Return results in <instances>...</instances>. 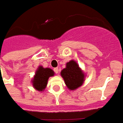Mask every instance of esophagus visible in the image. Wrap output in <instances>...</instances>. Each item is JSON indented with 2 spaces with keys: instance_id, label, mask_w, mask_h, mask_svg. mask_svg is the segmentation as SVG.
I'll return each mask as SVG.
<instances>
[{
  "instance_id": "obj_1",
  "label": "esophagus",
  "mask_w": 123,
  "mask_h": 123,
  "mask_svg": "<svg viewBox=\"0 0 123 123\" xmlns=\"http://www.w3.org/2000/svg\"><path fill=\"white\" fill-rule=\"evenodd\" d=\"M53 70H54L55 73H56V74H57V73H58V72H59V70H58V68H55L53 69Z\"/></svg>"
}]
</instances>
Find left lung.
Instances as JSON below:
<instances>
[{
	"mask_svg": "<svg viewBox=\"0 0 123 123\" xmlns=\"http://www.w3.org/2000/svg\"><path fill=\"white\" fill-rule=\"evenodd\" d=\"M66 85L71 90H74L82 85L84 74L76 62L71 60L67 63V67L61 72Z\"/></svg>",
	"mask_w": 123,
	"mask_h": 123,
	"instance_id": "1",
	"label": "left lung"
}]
</instances>
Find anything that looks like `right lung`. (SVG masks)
I'll return each mask as SVG.
<instances>
[{
    "mask_svg": "<svg viewBox=\"0 0 123 123\" xmlns=\"http://www.w3.org/2000/svg\"><path fill=\"white\" fill-rule=\"evenodd\" d=\"M53 75L54 72L51 69L49 68H44L42 67H39L32 81L33 87L39 92L43 91L46 88L49 78Z\"/></svg>",
    "mask_w": 123,
    "mask_h": 123,
    "instance_id": "obj_1",
    "label": "right lung"
}]
</instances>
